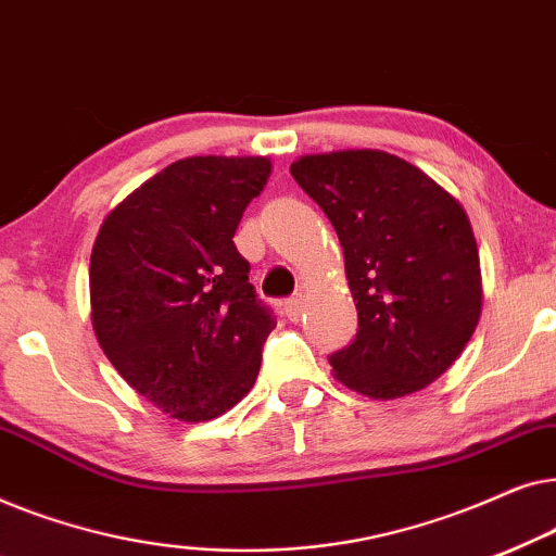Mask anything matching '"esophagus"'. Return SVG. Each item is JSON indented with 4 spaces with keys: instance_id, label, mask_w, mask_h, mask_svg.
Here are the masks:
<instances>
[{
    "instance_id": "esophagus-1",
    "label": "esophagus",
    "mask_w": 556,
    "mask_h": 556,
    "mask_svg": "<svg viewBox=\"0 0 556 556\" xmlns=\"http://www.w3.org/2000/svg\"><path fill=\"white\" fill-rule=\"evenodd\" d=\"M301 314H303V299H301V295H295V299L286 301V316L291 318V321H299Z\"/></svg>"
}]
</instances>
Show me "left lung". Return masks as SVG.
<instances>
[{
    "mask_svg": "<svg viewBox=\"0 0 556 556\" xmlns=\"http://www.w3.org/2000/svg\"><path fill=\"white\" fill-rule=\"evenodd\" d=\"M293 179L331 219L359 314L333 377L371 400L420 392L458 359L483 306L481 261L463 204L379 149L306 154Z\"/></svg>",
    "mask_w": 556,
    "mask_h": 556,
    "instance_id": "8db88e82",
    "label": "left lung"
}]
</instances>
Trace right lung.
Wrapping results in <instances>:
<instances>
[{"label": "right lung", "instance_id": "right-lung-1", "mask_svg": "<svg viewBox=\"0 0 556 556\" xmlns=\"http://www.w3.org/2000/svg\"><path fill=\"white\" fill-rule=\"evenodd\" d=\"M268 156L179 159L105 215L90 253V321L141 397L181 422L225 415L253 390L276 318L235 248Z\"/></svg>", "mask_w": 556, "mask_h": 556}]
</instances>
